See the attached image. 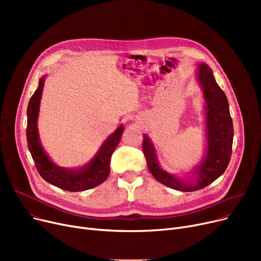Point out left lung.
I'll return each mask as SVG.
<instances>
[{
  "label": "left lung",
  "instance_id": "8db88e82",
  "mask_svg": "<svg viewBox=\"0 0 261 261\" xmlns=\"http://www.w3.org/2000/svg\"><path fill=\"white\" fill-rule=\"evenodd\" d=\"M197 81L203 92L205 101V152L199 165L185 179L164 170L158 159L154 145L144 134L143 152L149 171L160 183L179 191H195L212 184L222 175L230 160L232 138V120L228 101L224 92L218 86L212 68L205 63L197 67Z\"/></svg>",
  "mask_w": 261,
  "mask_h": 261
}]
</instances>
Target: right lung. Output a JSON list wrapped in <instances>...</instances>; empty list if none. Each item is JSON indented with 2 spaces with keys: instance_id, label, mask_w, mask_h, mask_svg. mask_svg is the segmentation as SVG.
<instances>
[{
  "instance_id": "right-lung-1",
  "label": "right lung",
  "mask_w": 261,
  "mask_h": 261,
  "mask_svg": "<svg viewBox=\"0 0 261 261\" xmlns=\"http://www.w3.org/2000/svg\"><path fill=\"white\" fill-rule=\"evenodd\" d=\"M46 76L39 80V86L27 107V146L36 167L43 179L56 187L67 191H82L98 186L107 180L110 173V162L115 148L120 142L123 126L120 125L100 146L94 158L79 168H63L55 164L41 145L38 132V116L41 97Z\"/></svg>"
}]
</instances>
